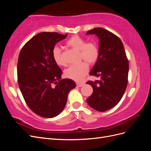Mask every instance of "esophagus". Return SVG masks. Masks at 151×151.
Segmentation results:
<instances>
[{
    "label": "esophagus",
    "instance_id": "obj_1",
    "mask_svg": "<svg viewBox=\"0 0 151 151\" xmlns=\"http://www.w3.org/2000/svg\"><path fill=\"white\" fill-rule=\"evenodd\" d=\"M84 84V83H76L77 87H82Z\"/></svg>",
    "mask_w": 151,
    "mask_h": 151
}]
</instances>
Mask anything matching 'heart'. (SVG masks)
Listing matches in <instances>:
<instances>
[{
	"instance_id": "1",
	"label": "heart",
	"mask_w": 151,
	"mask_h": 151,
	"mask_svg": "<svg viewBox=\"0 0 151 151\" xmlns=\"http://www.w3.org/2000/svg\"><path fill=\"white\" fill-rule=\"evenodd\" d=\"M66 45L73 50L79 52L80 60L86 61L89 65L94 64L99 57V51L97 45L92 42H87L85 39L78 35L72 36L67 41ZM52 57L58 65H65L61 50L58 47L53 48ZM86 63L83 62L77 65L68 67L64 72L65 76L77 82L82 81L89 70V66Z\"/></svg>"
}]
</instances>
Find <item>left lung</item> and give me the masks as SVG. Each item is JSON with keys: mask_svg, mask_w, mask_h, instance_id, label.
Wrapping results in <instances>:
<instances>
[{"mask_svg": "<svg viewBox=\"0 0 151 151\" xmlns=\"http://www.w3.org/2000/svg\"><path fill=\"white\" fill-rule=\"evenodd\" d=\"M87 35H96L99 41V57L91 76L99 78L87 84L93 92L87 99L89 106L98 111H105L120 102L128 83L129 60L121 40L111 32L102 28L88 31Z\"/></svg>", "mask_w": 151, "mask_h": 151, "instance_id": "obj_1", "label": "left lung"}]
</instances>
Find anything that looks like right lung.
Returning a JSON list of instances; mask_svg holds the SVG:
<instances>
[{
	"label": "right lung",
	"instance_id": "obj_1",
	"mask_svg": "<svg viewBox=\"0 0 151 151\" xmlns=\"http://www.w3.org/2000/svg\"><path fill=\"white\" fill-rule=\"evenodd\" d=\"M67 36L57 32L37 34L24 45L18 57L21 92L29 108L40 116L59 115L65 106L68 93L76 87L72 80L61 79L62 70L52 57L55 44Z\"/></svg>",
	"mask_w": 151,
	"mask_h": 151
}]
</instances>
